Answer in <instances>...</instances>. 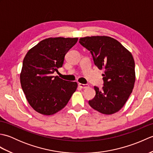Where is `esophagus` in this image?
I'll return each mask as SVG.
<instances>
[{
    "label": "esophagus",
    "instance_id": "esophagus-1",
    "mask_svg": "<svg viewBox=\"0 0 153 153\" xmlns=\"http://www.w3.org/2000/svg\"><path fill=\"white\" fill-rule=\"evenodd\" d=\"M78 85H79L80 88H82V89H86V88H88V87H89V85H87V84L79 83Z\"/></svg>",
    "mask_w": 153,
    "mask_h": 153
}]
</instances>
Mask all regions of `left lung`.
Instances as JSON below:
<instances>
[{
    "label": "left lung",
    "instance_id": "8db88e82",
    "mask_svg": "<svg viewBox=\"0 0 153 153\" xmlns=\"http://www.w3.org/2000/svg\"><path fill=\"white\" fill-rule=\"evenodd\" d=\"M79 42L90 51L99 69L104 70V85L102 89L94 87L96 95L89 100V105L104 114L118 112L131 95L135 82L131 53L110 37H85Z\"/></svg>",
    "mask_w": 153,
    "mask_h": 153
}]
</instances>
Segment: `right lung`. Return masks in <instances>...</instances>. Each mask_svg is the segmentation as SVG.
I'll return each mask as SVG.
<instances>
[{"label":"right lung","mask_w":153,"mask_h":153,"mask_svg":"<svg viewBox=\"0 0 153 153\" xmlns=\"http://www.w3.org/2000/svg\"><path fill=\"white\" fill-rule=\"evenodd\" d=\"M78 38L54 37L40 41L23 61L21 86L30 106L43 115H53L64 108L77 87L76 82L53 76L64 64L65 55Z\"/></svg>","instance_id":"obj_1"}]
</instances>
